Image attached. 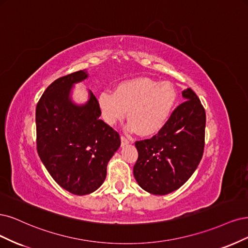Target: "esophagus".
<instances>
[{"instance_id":"1","label":"esophagus","mask_w":248,"mask_h":248,"mask_svg":"<svg viewBox=\"0 0 248 248\" xmlns=\"http://www.w3.org/2000/svg\"><path fill=\"white\" fill-rule=\"evenodd\" d=\"M121 140H122V146H125V145H127V144H130V140L127 139V138H125L124 136H122Z\"/></svg>"}]
</instances>
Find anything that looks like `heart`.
<instances>
[{
  "mask_svg": "<svg viewBox=\"0 0 248 248\" xmlns=\"http://www.w3.org/2000/svg\"><path fill=\"white\" fill-rule=\"evenodd\" d=\"M177 102V92L168 81L139 77L119 83L115 92L104 91L98 97L103 121L115 125L126 115V129L143 136H153L161 131L172 115Z\"/></svg>",
  "mask_w": 248,
  "mask_h": 248,
  "instance_id": "obj_1",
  "label": "heart"
}]
</instances>
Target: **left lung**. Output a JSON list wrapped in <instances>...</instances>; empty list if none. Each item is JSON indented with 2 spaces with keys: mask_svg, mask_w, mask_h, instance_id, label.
<instances>
[{
  "mask_svg": "<svg viewBox=\"0 0 248 248\" xmlns=\"http://www.w3.org/2000/svg\"><path fill=\"white\" fill-rule=\"evenodd\" d=\"M186 102L173 111L163 129L151 139L137 141L134 176L141 188L167 195L189 179L204 151L206 114L191 89L182 92Z\"/></svg>",
  "mask_w": 248,
  "mask_h": 248,
  "instance_id": "left-lung-1",
  "label": "left lung"
}]
</instances>
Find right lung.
<instances>
[{
    "label": "right lung",
    "mask_w": 248,
    "mask_h": 248,
    "mask_svg": "<svg viewBox=\"0 0 248 248\" xmlns=\"http://www.w3.org/2000/svg\"><path fill=\"white\" fill-rule=\"evenodd\" d=\"M89 77L81 70L53 81L36 108L37 150L54 181L69 193L83 196L97 190L107 175V165L121 146L117 132L99 117L98 100L77 104L74 85Z\"/></svg>",
    "instance_id": "1"
}]
</instances>
